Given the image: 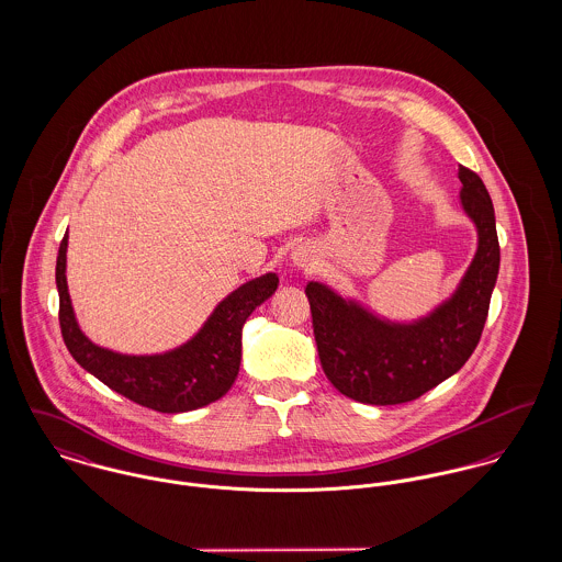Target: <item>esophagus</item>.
Listing matches in <instances>:
<instances>
[{
    "label": "esophagus",
    "instance_id": "obj_1",
    "mask_svg": "<svg viewBox=\"0 0 562 562\" xmlns=\"http://www.w3.org/2000/svg\"><path fill=\"white\" fill-rule=\"evenodd\" d=\"M314 259H316L314 250H312L310 246H305V244H301V246H296V248L292 250V263H294L296 268L307 270V268L314 266Z\"/></svg>",
    "mask_w": 562,
    "mask_h": 562
}]
</instances>
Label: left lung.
<instances>
[{
  "mask_svg": "<svg viewBox=\"0 0 562 562\" xmlns=\"http://www.w3.org/2000/svg\"><path fill=\"white\" fill-rule=\"evenodd\" d=\"M461 207L479 246L457 290L417 321H390L321 281L305 290L322 370L333 387L363 404H402L457 374L479 346L499 270L495 212L481 177L459 166Z\"/></svg>",
  "mask_w": 562,
  "mask_h": 562,
  "instance_id": "obj_1",
  "label": "left lung"
}]
</instances>
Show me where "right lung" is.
<instances>
[{
    "mask_svg": "<svg viewBox=\"0 0 562 562\" xmlns=\"http://www.w3.org/2000/svg\"><path fill=\"white\" fill-rule=\"evenodd\" d=\"M69 234L60 241L56 285L60 328L74 359L112 392L160 413H186L223 398L240 372L241 326L268 301L279 277L266 272L225 296L203 326L177 348L156 355H123L90 341L78 324L67 285Z\"/></svg>",
    "mask_w": 562,
    "mask_h": 562,
    "instance_id": "add662e5",
    "label": "right lung"
}]
</instances>
